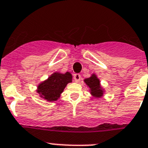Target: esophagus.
Here are the masks:
<instances>
[{
    "label": "esophagus",
    "instance_id": "esophagus-1",
    "mask_svg": "<svg viewBox=\"0 0 148 148\" xmlns=\"http://www.w3.org/2000/svg\"><path fill=\"white\" fill-rule=\"evenodd\" d=\"M74 80H75V82H79L81 81V75H80L79 73L74 74Z\"/></svg>",
    "mask_w": 148,
    "mask_h": 148
}]
</instances>
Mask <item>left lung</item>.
Instances as JSON below:
<instances>
[{
	"instance_id": "left-lung-1",
	"label": "left lung",
	"mask_w": 148,
	"mask_h": 148,
	"mask_svg": "<svg viewBox=\"0 0 148 148\" xmlns=\"http://www.w3.org/2000/svg\"><path fill=\"white\" fill-rule=\"evenodd\" d=\"M84 81L86 86L88 87V91L91 96L94 98H101L103 97L105 89L101 85L100 80L98 78L97 74L92 73L91 76L85 78Z\"/></svg>"
}]
</instances>
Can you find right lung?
<instances>
[{
  "label": "right lung",
  "mask_w": 148,
  "mask_h": 148,
  "mask_svg": "<svg viewBox=\"0 0 148 148\" xmlns=\"http://www.w3.org/2000/svg\"><path fill=\"white\" fill-rule=\"evenodd\" d=\"M72 80L73 75L70 72H54L49 78L38 84L36 91L40 98L47 102H55L60 99L64 88L69 83H72Z\"/></svg>",
  "instance_id": "obj_1"
}]
</instances>
